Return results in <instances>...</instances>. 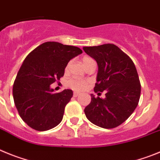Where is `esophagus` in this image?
I'll list each match as a JSON object with an SVG mask.
<instances>
[{
  "label": "esophagus",
  "instance_id": "34e87169",
  "mask_svg": "<svg viewBox=\"0 0 160 160\" xmlns=\"http://www.w3.org/2000/svg\"><path fill=\"white\" fill-rule=\"evenodd\" d=\"M80 96V93L76 92H75L73 93V96H74V97H77V96Z\"/></svg>",
  "mask_w": 160,
  "mask_h": 160
}]
</instances>
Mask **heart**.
<instances>
[{"label": "heart", "mask_w": 160, "mask_h": 160, "mask_svg": "<svg viewBox=\"0 0 160 160\" xmlns=\"http://www.w3.org/2000/svg\"><path fill=\"white\" fill-rule=\"evenodd\" d=\"M92 61H93V60L92 58H90V57H84L82 59V63H83L84 67H86ZM68 67H69V64H68L67 67H66V70L68 68ZM67 83L68 86L71 89H72V90L77 91V92H81V91L85 90L88 87L89 81L86 80H81V79L72 78L68 81Z\"/></svg>", "instance_id": "1"}]
</instances>
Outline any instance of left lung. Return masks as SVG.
<instances>
[{
  "mask_svg": "<svg viewBox=\"0 0 160 160\" xmlns=\"http://www.w3.org/2000/svg\"><path fill=\"white\" fill-rule=\"evenodd\" d=\"M83 49L97 62L94 92L106 91L104 99L91 95V103L84 108L85 116L96 126L114 128L133 113L139 103L141 85L136 66L113 44L83 47Z\"/></svg>",
  "mask_w": 160,
  "mask_h": 160,
  "instance_id": "obj_1",
  "label": "left lung"
}]
</instances>
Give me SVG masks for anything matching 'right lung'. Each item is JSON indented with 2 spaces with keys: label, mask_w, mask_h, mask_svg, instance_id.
<instances>
[{
  "label": "right lung",
  "mask_w": 160,
  "mask_h": 160,
  "mask_svg": "<svg viewBox=\"0 0 160 160\" xmlns=\"http://www.w3.org/2000/svg\"><path fill=\"white\" fill-rule=\"evenodd\" d=\"M83 52L80 48L58 42H45L24 59L12 88L14 103L21 119L30 128L43 132L61 122L73 92L58 93L50 85L64 76L70 60Z\"/></svg>",
  "instance_id": "1"
}]
</instances>
